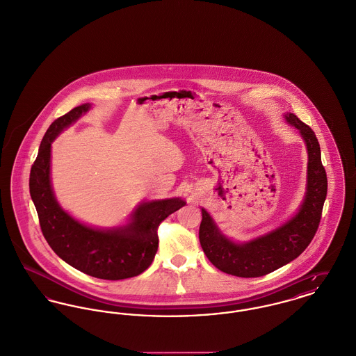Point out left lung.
<instances>
[{
	"mask_svg": "<svg viewBox=\"0 0 356 356\" xmlns=\"http://www.w3.org/2000/svg\"><path fill=\"white\" fill-rule=\"evenodd\" d=\"M285 120L298 129L308 150L307 193L298 212L272 232L246 243H235L215 226L202 209L199 239L209 262L222 272L236 277H261L289 264L308 248L318 229L327 197V173L321 164V152L314 130L292 113Z\"/></svg>",
	"mask_w": 356,
	"mask_h": 356,
	"instance_id": "8db88e82",
	"label": "left lung"
}]
</instances>
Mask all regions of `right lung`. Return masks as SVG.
<instances>
[{"mask_svg":"<svg viewBox=\"0 0 356 356\" xmlns=\"http://www.w3.org/2000/svg\"><path fill=\"white\" fill-rule=\"evenodd\" d=\"M88 108L87 104L74 107L48 127L31 168L29 192L42 235L63 261L95 278L125 280L150 266L159 248L160 223L186 202L173 197L143 203L131 213L129 225L111 230L92 229L70 216L56 202L51 187V144Z\"/></svg>","mask_w":356,"mask_h":356,"instance_id":"1","label":"right lung"}]
</instances>
